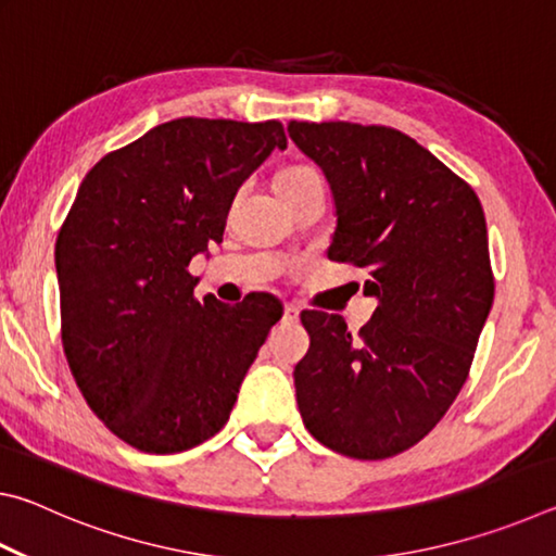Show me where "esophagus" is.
I'll use <instances>...</instances> for the list:
<instances>
[{"mask_svg":"<svg viewBox=\"0 0 556 556\" xmlns=\"http://www.w3.org/2000/svg\"><path fill=\"white\" fill-rule=\"evenodd\" d=\"M299 314H301V308L296 304H287L285 306V318H287V321L296 324L299 321Z\"/></svg>","mask_w":556,"mask_h":556,"instance_id":"34e87169","label":"esophagus"}]
</instances>
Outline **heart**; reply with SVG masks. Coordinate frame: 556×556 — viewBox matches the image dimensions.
Wrapping results in <instances>:
<instances>
[{
	"instance_id": "b5f03b06",
	"label": "heart",
	"mask_w": 556,
	"mask_h": 556,
	"mask_svg": "<svg viewBox=\"0 0 556 556\" xmlns=\"http://www.w3.org/2000/svg\"><path fill=\"white\" fill-rule=\"evenodd\" d=\"M306 176H318L312 166H289L281 168L277 174V181H285V178H306Z\"/></svg>"
}]
</instances>
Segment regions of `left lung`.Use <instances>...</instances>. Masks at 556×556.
Returning a JSON list of instances; mask_svg holds the SVG:
<instances>
[{
  "instance_id": "obj_1",
  "label": "left lung",
  "mask_w": 556,
  "mask_h": 556,
  "mask_svg": "<svg viewBox=\"0 0 556 556\" xmlns=\"http://www.w3.org/2000/svg\"><path fill=\"white\" fill-rule=\"evenodd\" d=\"M287 131L331 186L328 260L365 269L363 294L378 299L357 336L336 314H301L312 336L294 368L301 419L338 454L390 458L444 417L491 314L481 201L392 127L294 119Z\"/></svg>"
}]
</instances>
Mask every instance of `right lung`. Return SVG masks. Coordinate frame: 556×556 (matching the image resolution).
<instances>
[{
  "label": "right lung",
  "mask_w": 556,
  "mask_h": 556,
  "mask_svg": "<svg viewBox=\"0 0 556 556\" xmlns=\"http://www.w3.org/2000/svg\"><path fill=\"white\" fill-rule=\"evenodd\" d=\"M275 149H287L277 119L181 117L83 178L55 240L63 351L90 409L129 446L178 454L218 434L281 318L267 294L199 301L188 275Z\"/></svg>",
  "instance_id": "add662e5"
}]
</instances>
